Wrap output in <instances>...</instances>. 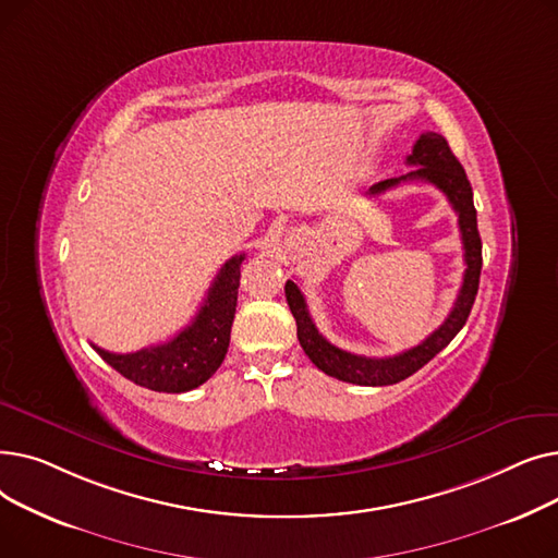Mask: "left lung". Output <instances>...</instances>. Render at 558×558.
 Here are the masks:
<instances>
[{"mask_svg":"<svg viewBox=\"0 0 558 558\" xmlns=\"http://www.w3.org/2000/svg\"><path fill=\"white\" fill-rule=\"evenodd\" d=\"M407 165H414L416 169H412L404 175H398V179H387V181L375 183L366 192V196L385 194L387 190H393L400 183H409V181L432 183L434 187L441 190L448 196L452 210L459 217V232H461L463 262H465L463 282H461L459 296L454 301L452 312L425 341L404 350V353H400V355L377 360V357H364V355L348 353V350H341L335 343H330L324 335L316 330L299 284L287 280L284 296H287L291 314H294V318H296L299 341L305 350V355L312 360V364L316 368L328 373L330 377L341 379V383L362 385V387H387V385L402 383V379L414 375L432 357L441 353V350L457 337V332L465 326L468 314H471L475 296H477L480 274H482V240H480V230H477V210L473 203V187H471V181H468L461 162L450 151V144L444 135L423 133L414 144L412 156L407 158Z\"/></svg>","mask_w":558,"mask_h":558,"instance_id":"left-lung-1","label":"left lung"}]
</instances>
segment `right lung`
I'll use <instances>...</instances> for the list:
<instances>
[{
  "instance_id": "1",
  "label": "right lung",
  "mask_w": 558,
  "mask_h": 558,
  "mask_svg": "<svg viewBox=\"0 0 558 558\" xmlns=\"http://www.w3.org/2000/svg\"><path fill=\"white\" fill-rule=\"evenodd\" d=\"M242 262L244 253L223 264L192 324L167 343L142 348L137 353L126 355L108 353L95 343L93 348L117 373L144 389L183 393L208 383L228 353Z\"/></svg>"
}]
</instances>
